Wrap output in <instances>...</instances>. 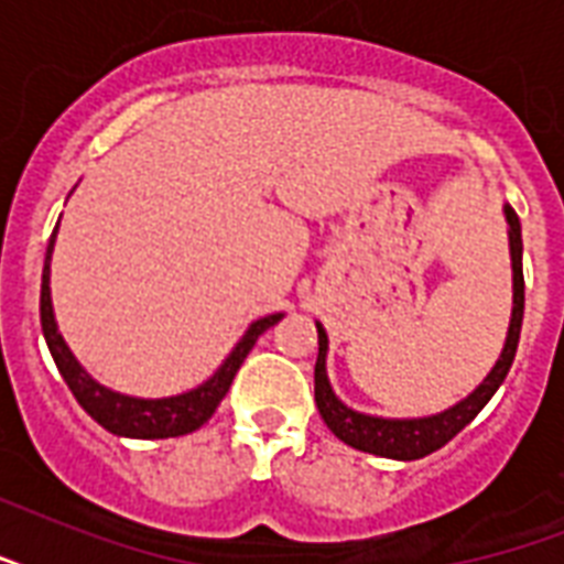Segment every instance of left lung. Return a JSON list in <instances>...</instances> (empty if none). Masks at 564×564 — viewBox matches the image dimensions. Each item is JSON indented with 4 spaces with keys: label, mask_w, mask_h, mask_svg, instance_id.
<instances>
[{
    "label": "left lung",
    "mask_w": 564,
    "mask_h": 564,
    "mask_svg": "<svg viewBox=\"0 0 564 564\" xmlns=\"http://www.w3.org/2000/svg\"><path fill=\"white\" fill-rule=\"evenodd\" d=\"M509 221V254H512V318H509L507 345L500 351V360L489 377L474 389L465 401H459L451 410L427 415V419H377L366 415L351 406H345L330 389L327 380V334L325 327L316 325L318 330V360H316V406L318 415L325 419L336 438H343L345 445L366 451V454L386 456V459H421V456L433 454L438 447H445L451 438L477 419V412L489 403V398L498 392V386L507 380L509 366L516 360L518 336H521V322H524V265H521V221H518L512 207H503Z\"/></svg>",
    "instance_id": "left-lung-1"
}]
</instances>
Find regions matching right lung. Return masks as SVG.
<instances>
[{
  "label": "right lung",
  "instance_id": "add662e5",
  "mask_svg": "<svg viewBox=\"0 0 564 564\" xmlns=\"http://www.w3.org/2000/svg\"><path fill=\"white\" fill-rule=\"evenodd\" d=\"M57 234V228H55ZM55 234L48 239L46 263H43V283H40V325H43V336H46L48 351L55 360L57 371L69 386V392L75 394V401L82 403L90 419H96L105 430L117 433V436L128 438H170L193 433L210 419L219 401L228 394L234 375L239 371L248 351L254 348L263 330L278 325L283 313L274 316L257 318L254 325L248 327L246 336L239 339L237 348L230 351V357L221 362V369L202 383L193 392L175 394V398H158V401H145V398H128V394L110 392L105 386H99L87 371L78 366L73 351L66 348L64 336L57 334L55 313H52V292H48V260H52V248H55Z\"/></svg>",
  "mask_w": 564,
  "mask_h": 564
}]
</instances>
